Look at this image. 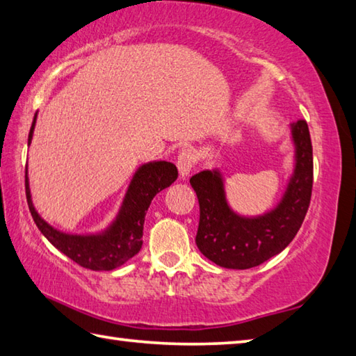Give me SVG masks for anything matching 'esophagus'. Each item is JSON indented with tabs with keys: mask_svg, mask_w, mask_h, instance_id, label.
I'll list each match as a JSON object with an SVG mask.
<instances>
[{
	"mask_svg": "<svg viewBox=\"0 0 356 356\" xmlns=\"http://www.w3.org/2000/svg\"><path fill=\"white\" fill-rule=\"evenodd\" d=\"M196 163V156L195 152L190 151V149H184L182 152H179L177 156V168H179V172H180V177L185 179L188 174L191 172L193 166Z\"/></svg>",
	"mask_w": 356,
	"mask_h": 356,
	"instance_id": "esophagus-1",
	"label": "esophagus"
}]
</instances>
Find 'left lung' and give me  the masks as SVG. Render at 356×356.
I'll return each instance as SVG.
<instances>
[{"label":"left lung","instance_id":"obj_1","mask_svg":"<svg viewBox=\"0 0 356 356\" xmlns=\"http://www.w3.org/2000/svg\"><path fill=\"white\" fill-rule=\"evenodd\" d=\"M296 145V168L285 196L263 216L244 218L230 210L218 171H200L190 179L199 200V250L229 269H249L280 254L293 241L312 200L313 146L305 120L291 126Z\"/></svg>","mask_w":356,"mask_h":356}]
</instances>
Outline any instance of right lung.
Returning <instances> with one entry per match:
<instances>
[{"mask_svg": "<svg viewBox=\"0 0 356 356\" xmlns=\"http://www.w3.org/2000/svg\"><path fill=\"white\" fill-rule=\"evenodd\" d=\"M37 113L32 121L28 145L34 134ZM177 179V168L170 161H151L141 165L129 185L118 216L111 227L99 235H68L44 222L32 205L28 166L24 174L26 199L38 230L44 238L82 268L92 270H112L137 255L143 244V224L151 200L159 191Z\"/></svg>", "mask_w": 356, "mask_h": 356, "instance_id": "add662e5", "label": "right lung"}]
</instances>
